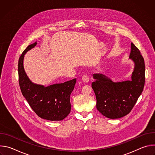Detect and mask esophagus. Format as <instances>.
<instances>
[{"mask_svg": "<svg viewBox=\"0 0 155 155\" xmlns=\"http://www.w3.org/2000/svg\"><path fill=\"white\" fill-rule=\"evenodd\" d=\"M82 81L84 83H87L88 81H89V77H88V76L86 75H83V77H82Z\"/></svg>", "mask_w": 155, "mask_h": 155, "instance_id": "34e87169", "label": "esophagus"}]
</instances>
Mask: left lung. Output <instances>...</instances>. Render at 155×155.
<instances>
[{"instance_id": "8db88e82", "label": "left lung", "mask_w": 155, "mask_h": 155, "mask_svg": "<svg viewBox=\"0 0 155 155\" xmlns=\"http://www.w3.org/2000/svg\"><path fill=\"white\" fill-rule=\"evenodd\" d=\"M129 59L135 64L130 81L113 82L103 74L93 75L96 81L91 86L96 97V108L107 118L116 119L127 115L143 91L145 62L139 50L132 43Z\"/></svg>"}]
</instances>
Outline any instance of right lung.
<instances>
[{
    "label": "right lung",
    "instance_id": "1",
    "mask_svg": "<svg viewBox=\"0 0 155 155\" xmlns=\"http://www.w3.org/2000/svg\"><path fill=\"white\" fill-rule=\"evenodd\" d=\"M36 45L35 41L29 45L18 61L19 84L22 94L39 117L50 121L62 120L71 112L70 96L76 79L47 87L31 81L24 69L23 59L26 53Z\"/></svg>",
    "mask_w": 155,
    "mask_h": 155
}]
</instances>
